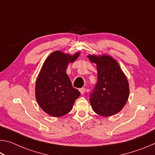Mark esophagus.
Listing matches in <instances>:
<instances>
[{
  "label": "esophagus",
  "mask_w": 155,
  "mask_h": 155,
  "mask_svg": "<svg viewBox=\"0 0 155 155\" xmlns=\"http://www.w3.org/2000/svg\"><path fill=\"white\" fill-rule=\"evenodd\" d=\"M79 91H80L81 94H84V93H85V87L80 88L79 89Z\"/></svg>",
  "instance_id": "esophagus-1"
}]
</instances>
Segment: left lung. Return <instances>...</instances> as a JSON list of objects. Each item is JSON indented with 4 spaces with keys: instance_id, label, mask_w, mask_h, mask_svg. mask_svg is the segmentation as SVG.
<instances>
[{
    "instance_id": "8db88e82",
    "label": "left lung",
    "mask_w": 155,
    "mask_h": 155,
    "mask_svg": "<svg viewBox=\"0 0 155 155\" xmlns=\"http://www.w3.org/2000/svg\"><path fill=\"white\" fill-rule=\"evenodd\" d=\"M90 61L96 64L98 81L90 101L96 114L109 117L117 114L127 103L129 84L116 60L107 54H89Z\"/></svg>"
}]
</instances>
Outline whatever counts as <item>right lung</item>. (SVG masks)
<instances>
[{
	"label": "right lung",
	"mask_w": 155,
	"mask_h": 155,
	"mask_svg": "<svg viewBox=\"0 0 155 155\" xmlns=\"http://www.w3.org/2000/svg\"><path fill=\"white\" fill-rule=\"evenodd\" d=\"M79 54L80 52L70 54L56 51L47 57L41 68L35 83V98L41 109L51 116L68 114L81 95L66 73L68 65Z\"/></svg>",
	"instance_id": "1"
}]
</instances>
